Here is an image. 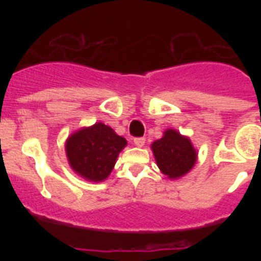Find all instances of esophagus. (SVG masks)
Returning <instances> with one entry per match:
<instances>
[{
	"label": "esophagus",
	"instance_id": "1",
	"mask_svg": "<svg viewBox=\"0 0 261 261\" xmlns=\"http://www.w3.org/2000/svg\"><path fill=\"white\" fill-rule=\"evenodd\" d=\"M133 142H135V145L137 147H142L145 145V138L144 137H138V138H135L133 140Z\"/></svg>",
	"mask_w": 261,
	"mask_h": 261
}]
</instances>
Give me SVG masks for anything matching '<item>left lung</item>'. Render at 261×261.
Instances as JSON below:
<instances>
[{
	"label": "left lung",
	"instance_id": "1",
	"mask_svg": "<svg viewBox=\"0 0 261 261\" xmlns=\"http://www.w3.org/2000/svg\"><path fill=\"white\" fill-rule=\"evenodd\" d=\"M158 168L167 179L176 180L187 175L197 161V150L187 136L168 128L159 140L151 144Z\"/></svg>",
	"mask_w": 261,
	"mask_h": 261
}]
</instances>
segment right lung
Masks as SVG:
<instances>
[{
  "mask_svg": "<svg viewBox=\"0 0 261 261\" xmlns=\"http://www.w3.org/2000/svg\"><path fill=\"white\" fill-rule=\"evenodd\" d=\"M126 144L125 138L99 121L71 133L65 141V153L69 166L78 176L100 183L110 176Z\"/></svg>",
  "mask_w": 261,
  "mask_h": 261,
  "instance_id": "add662e5",
  "label": "right lung"
}]
</instances>
